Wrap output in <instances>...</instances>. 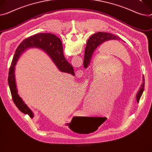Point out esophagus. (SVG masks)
I'll return each mask as SVG.
<instances>
[{
  "label": "esophagus",
  "mask_w": 152,
  "mask_h": 152,
  "mask_svg": "<svg viewBox=\"0 0 152 152\" xmlns=\"http://www.w3.org/2000/svg\"><path fill=\"white\" fill-rule=\"evenodd\" d=\"M76 76L77 77H82V76H83V75H84V72L82 71V70H77L76 72Z\"/></svg>",
  "instance_id": "esophagus-1"
}]
</instances>
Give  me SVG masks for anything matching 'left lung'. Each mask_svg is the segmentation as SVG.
<instances>
[{"label": "left lung", "mask_w": 152, "mask_h": 152, "mask_svg": "<svg viewBox=\"0 0 152 152\" xmlns=\"http://www.w3.org/2000/svg\"><path fill=\"white\" fill-rule=\"evenodd\" d=\"M109 40H121V38L118 37V36H116L115 34L109 33H104V32H99L97 33H95L93 34L88 39L87 44V47L86 48L85 51V56H84V66L85 68H87L88 66V65L90 63L91 58L92 54L94 51V50L97 48L99 45L102 44L103 42H105V41ZM144 77L143 76V84L142 85V87L141 88L139 92L137 93L136 98H137V102H139V101L140 99V98L142 94V93L144 91Z\"/></svg>", "instance_id": "1"}]
</instances>
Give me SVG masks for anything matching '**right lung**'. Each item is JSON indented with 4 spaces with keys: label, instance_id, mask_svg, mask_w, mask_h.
<instances>
[{
    "label": "right lung",
    "instance_id": "1",
    "mask_svg": "<svg viewBox=\"0 0 152 152\" xmlns=\"http://www.w3.org/2000/svg\"><path fill=\"white\" fill-rule=\"evenodd\" d=\"M30 47L39 48L47 52L59 70L72 75H75V73L72 65L65 58L61 40L56 35L47 33H39L30 36L22 41L14 55L10 68L8 82L14 103L21 112L29 115L30 118H33V113L31 110L25 104L18 94L15 76V66L19 57L23 51Z\"/></svg>",
    "mask_w": 152,
    "mask_h": 152
}]
</instances>
